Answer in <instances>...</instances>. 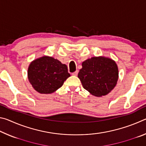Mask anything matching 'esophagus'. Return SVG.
Listing matches in <instances>:
<instances>
[{
    "instance_id": "1",
    "label": "esophagus",
    "mask_w": 146,
    "mask_h": 146,
    "mask_svg": "<svg viewBox=\"0 0 146 146\" xmlns=\"http://www.w3.org/2000/svg\"><path fill=\"white\" fill-rule=\"evenodd\" d=\"M78 71L76 70V71H75V72H73V73H72V75H74V76H76V75H78Z\"/></svg>"
}]
</instances>
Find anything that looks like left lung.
Segmentation results:
<instances>
[{"instance_id":"8db88e82","label":"left lung","mask_w":146,"mask_h":146,"mask_svg":"<svg viewBox=\"0 0 146 146\" xmlns=\"http://www.w3.org/2000/svg\"><path fill=\"white\" fill-rule=\"evenodd\" d=\"M78 74L83 88L96 97L106 95L115 88L118 78L117 64L106 57H92L83 62Z\"/></svg>"}]
</instances>
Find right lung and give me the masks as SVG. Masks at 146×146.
Listing matches in <instances>:
<instances>
[{
  "instance_id": "obj_1",
  "label": "right lung",
  "mask_w": 146,
  "mask_h": 146,
  "mask_svg": "<svg viewBox=\"0 0 146 146\" xmlns=\"http://www.w3.org/2000/svg\"><path fill=\"white\" fill-rule=\"evenodd\" d=\"M28 76L29 82L36 91L49 94L62 87L70 74L66 64L57 59L44 56L30 64Z\"/></svg>"
}]
</instances>
